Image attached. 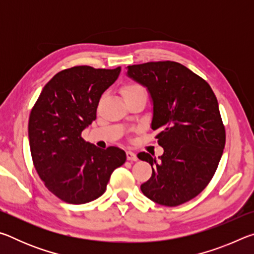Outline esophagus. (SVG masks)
<instances>
[{"label": "esophagus", "mask_w": 254, "mask_h": 254, "mask_svg": "<svg viewBox=\"0 0 254 254\" xmlns=\"http://www.w3.org/2000/svg\"><path fill=\"white\" fill-rule=\"evenodd\" d=\"M127 160H131V161H136L137 158H136V154L132 151H127Z\"/></svg>", "instance_id": "34e87169"}]
</instances>
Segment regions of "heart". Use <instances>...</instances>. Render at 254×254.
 I'll return each instance as SVG.
<instances>
[{
  "mask_svg": "<svg viewBox=\"0 0 254 254\" xmlns=\"http://www.w3.org/2000/svg\"><path fill=\"white\" fill-rule=\"evenodd\" d=\"M135 93H145L143 87H141L139 85H128L127 87L123 88L122 91V95L127 96V95H131V94H135Z\"/></svg>",
  "mask_w": 254,
  "mask_h": 254,
  "instance_id": "heart-1",
  "label": "heart"
}]
</instances>
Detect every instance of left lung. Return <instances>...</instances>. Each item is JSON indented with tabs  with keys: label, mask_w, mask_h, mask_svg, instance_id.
Masks as SVG:
<instances>
[{
	"label": "left lung",
	"mask_w": 254,
	"mask_h": 254,
	"mask_svg": "<svg viewBox=\"0 0 254 254\" xmlns=\"http://www.w3.org/2000/svg\"><path fill=\"white\" fill-rule=\"evenodd\" d=\"M127 76L147 88L152 104L151 128L163 148L162 156L140 152L152 167L141 185L154 203L178 206L207 186L225 145V128L210 86L187 67L175 62L127 67Z\"/></svg>",
	"instance_id": "8db88e82"
}]
</instances>
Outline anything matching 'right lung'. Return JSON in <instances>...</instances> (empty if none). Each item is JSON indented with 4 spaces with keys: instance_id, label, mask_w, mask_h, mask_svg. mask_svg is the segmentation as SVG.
Segmentation results:
<instances>
[{
    "instance_id": "right-lung-1",
    "label": "right lung",
    "mask_w": 254,
    "mask_h": 254,
    "mask_svg": "<svg viewBox=\"0 0 254 254\" xmlns=\"http://www.w3.org/2000/svg\"><path fill=\"white\" fill-rule=\"evenodd\" d=\"M121 68L76 66L59 71L42 88L29 119L33 165L46 187L64 201L85 204L104 194L114 169L127 154L102 150L80 136L96 119L98 101Z\"/></svg>"
}]
</instances>
